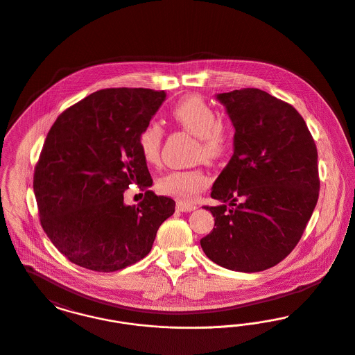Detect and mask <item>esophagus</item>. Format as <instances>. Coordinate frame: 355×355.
<instances>
[{
  "label": "esophagus",
  "mask_w": 355,
  "mask_h": 355,
  "mask_svg": "<svg viewBox=\"0 0 355 355\" xmlns=\"http://www.w3.org/2000/svg\"><path fill=\"white\" fill-rule=\"evenodd\" d=\"M177 209L180 210V211H193V210H196L197 209V205H194V203H187V202H177Z\"/></svg>",
  "instance_id": "34e87169"
}]
</instances>
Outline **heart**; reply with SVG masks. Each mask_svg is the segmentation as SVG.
I'll return each mask as SVG.
<instances>
[{
    "label": "heart",
    "instance_id": "1",
    "mask_svg": "<svg viewBox=\"0 0 355 355\" xmlns=\"http://www.w3.org/2000/svg\"><path fill=\"white\" fill-rule=\"evenodd\" d=\"M173 119L187 132L198 137L197 157L209 162L222 158L230 148L232 135L226 123L218 119V113L198 96H190L178 102L171 110ZM164 130L157 122H149L138 135V148L146 164L154 165L159 159ZM209 178L201 169L173 170L162 175L157 187L180 201H193L209 187Z\"/></svg>",
    "mask_w": 355,
    "mask_h": 355
}]
</instances>
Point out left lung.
<instances>
[{
    "label": "left lung",
    "mask_w": 355,
    "mask_h": 355,
    "mask_svg": "<svg viewBox=\"0 0 355 355\" xmlns=\"http://www.w3.org/2000/svg\"><path fill=\"white\" fill-rule=\"evenodd\" d=\"M236 129L234 154L211 189L218 206L203 253L230 270L275 266L300 242L320 196L317 146L287 102L246 87L220 93Z\"/></svg>",
    "instance_id": "obj_1"
}]
</instances>
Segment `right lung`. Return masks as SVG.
<instances>
[{
	"mask_svg": "<svg viewBox=\"0 0 355 355\" xmlns=\"http://www.w3.org/2000/svg\"><path fill=\"white\" fill-rule=\"evenodd\" d=\"M165 92L102 89L68 107L46 135L33 189L44 232L70 262L89 270H121L152 250L175 202L153 184L138 135L165 101ZM130 184L146 190L123 203Z\"/></svg>",
	"mask_w": 355,
	"mask_h": 355,
	"instance_id": "add662e5",
	"label": "right lung"
}]
</instances>
